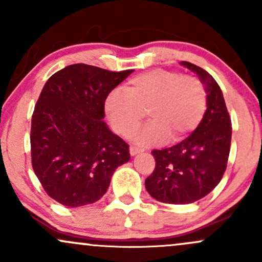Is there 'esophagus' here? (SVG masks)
I'll return each instance as SVG.
<instances>
[{"label": "esophagus", "mask_w": 262, "mask_h": 262, "mask_svg": "<svg viewBox=\"0 0 262 262\" xmlns=\"http://www.w3.org/2000/svg\"><path fill=\"white\" fill-rule=\"evenodd\" d=\"M143 151V150L139 149V148H135V146H130L129 148V152H130L132 156H135L137 154H139V152Z\"/></svg>", "instance_id": "34e87169"}]
</instances>
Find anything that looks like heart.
<instances>
[{"mask_svg":"<svg viewBox=\"0 0 262 262\" xmlns=\"http://www.w3.org/2000/svg\"><path fill=\"white\" fill-rule=\"evenodd\" d=\"M207 93L197 77L154 69L132 77L123 91L114 90L104 101V113L113 130L127 138L139 127L144 111L149 123L134 135L140 145H154L170 137L185 139L200 125Z\"/></svg>","mask_w":262,"mask_h":262,"instance_id":"obj_1","label":"heart"}]
</instances>
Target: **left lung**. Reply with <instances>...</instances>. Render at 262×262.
Masks as SVG:
<instances>
[{
	"label": "left lung",
	"mask_w": 262,
	"mask_h": 262,
	"mask_svg": "<svg viewBox=\"0 0 262 262\" xmlns=\"http://www.w3.org/2000/svg\"><path fill=\"white\" fill-rule=\"evenodd\" d=\"M204 85L207 110L200 125L176 145L152 150L155 170L145 180L146 191L156 201L188 204L201 200L221 182L230 151L231 122L221 87L206 70L180 62Z\"/></svg>",
	"instance_id": "obj_1"
}]
</instances>
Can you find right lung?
I'll use <instances>...</instances> for the list:
<instances>
[{"label": "right lung", "instance_id": "right-lung-1", "mask_svg": "<svg viewBox=\"0 0 262 262\" xmlns=\"http://www.w3.org/2000/svg\"><path fill=\"white\" fill-rule=\"evenodd\" d=\"M133 70L74 64L45 82L32 116V166L48 194L66 207L95 203L129 146L104 118L107 96Z\"/></svg>", "mask_w": 262, "mask_h": 262}]
</instances>
